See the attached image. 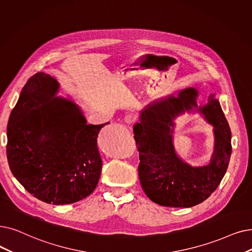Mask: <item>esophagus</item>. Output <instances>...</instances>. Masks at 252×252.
I'll return each mask as SVG.
<instances>
[{
  "instance_id": "34e87169",
  "label": "esophagus",
  "mask_w": 252,
  "mask_h": 252,
  "mask_svg": "<svg viewBox=\"0 0 252 252\" xmlns=\"http://www.w3.org/2000/svg\"><path fill=\"white\" fill-rule=\"evenodd\" d=\"M135 122H136V116H135L134 114L129 113V114H126V117H125V123H126V124L132 125V124H134Z\"/></svg>"
}]
</instances>
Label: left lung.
Here are the masks:
<instances>
[{
    "instance_id": "obj_1",
    "label": "left lung",
    "mask_w": 252,
    "mask_h": 252,
    "mask_svg": "<svg viewBox=\"0 0 252 252\" xmlns=\"http://www.w3.org/2000/svg\"><path fill=\"white\" fill-rule=\"evenodd\" d=\"M199 92L192 87L147 106L134 126L140 163L141 187L160 206L189 208L209 198L222 180L232 153L231 128L214 94L203 107L196 105ZM196 110L215 127L216 144L211 162L192 167L183 162L172 145L173 119L185 111ZM194 111V110H193Z\"/></svg>"
}]
</instances>
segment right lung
Here are the masks:
<instances>
[{
  "label": "right lung",
  "mask_w": 252,
  "mask_h": 252,
  "mask_svg": "<svg viewBox=\"0 0 252 252\" xmlns=\"http://www.w3.org/2000/svg\"><path fill=\"white\" fill-rule=\"evenodd\" d=\"M59 82L39 72L28 80L10 114L7 158L11 172L35 198L52 205L78 202L99 182L100 129L79 106L56 96Z\"/></svg>",
  "instance_id": "right-lung-1"
}]
</instances>
